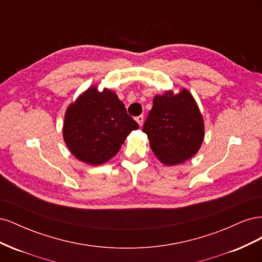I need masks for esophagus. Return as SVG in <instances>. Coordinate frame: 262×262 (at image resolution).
<instances>
[{
    "label": "esophagus",
    "mask_w": 262,
    "mask_h": 262,
    "mask_svg": "<svg viewBox=\"0 0 262 262\" xmlns=\"http://www.w3.org/2000/svg\"><path fill=\"white\" fill-rule=\"evenodd\" d=\"M136 120H137V122L139 123V125L141 126L142 124H143V122H144V117H143V116H139V117L136 118Z\"/></svg>",
    "instance_id": "1"
}]
</instances>
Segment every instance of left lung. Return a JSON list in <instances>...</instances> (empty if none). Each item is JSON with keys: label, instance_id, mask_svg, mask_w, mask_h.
<instances>
[{"label": "left lung", "instance_id": "8db88e82", "mask_svg": "<svg viewBox=\"0 0 262 262\" xmlns=\"http://www.w3.org/2000/svg\"><path fill=\"white\" fill-rule=\"evenodd\" d=\"M142 131L155 156L171 166L195 155L204 139L202 115L187 90L156 95Z\"/></svg>", "mask_w": 262, "mask_h": 262}]
</instances>
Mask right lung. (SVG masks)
I'll use <instances>...</instances> for the list:
<instances>
[{
  "mask_svg": "<svg viewBox=\"0 0 262 262\" xmlns=\"http://www.w3.org/2000/svg\"><path fill=\"white\" fill-rule=\"evenodd\" d=\"M139 124L116 93L90 87L66 113L63 138L77 160L100 165L113 158Z\"/></svg>",
  "mask_w": 262,
  "mask_h": 262,
  "instance_id": "obj_1",
  "label": "right lung"
}]
</instances>
